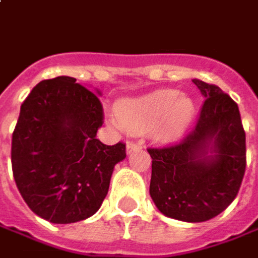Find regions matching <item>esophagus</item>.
Instances as JSON below:
<instances>
[{"instance_id":"esophagus-1","label":"esophagus","mask_w":258,"mask_h":258,"mask_svg":"<svg viewBox=\"0 0 258 258\" xmlns=\"http://www.w3.org/2000/svg\"><path fill=\"white\" fill-rule=\"evenodd\" d=\"M141 148H143V145L140 143H134V141H128L127 143V154H131V152L141 150Z\"/></svg>"}]
</instances>
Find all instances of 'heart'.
<instances>
[{"instance_id":"obj_1","label":"heart","mask_w":258,"mask_h":258,"mask_svg":"<svg viewBox=\"0 0 258 258\" xmlns=\"http://www.w3.org/2000/svg\"><path fill=\"white\" fill-rule=\"evenodd\" d=\"M194 114V100L178 90L161 89L118 103L114 124L130 133H145L151 128L157 140L168 143L183 134Z\"/></svg>"}]
</instances>
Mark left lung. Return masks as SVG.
<instances>
[{
    "mask_svg": "<svg viewBox=\"0 0 258 258\" xmlns=\"http://www.w3.org/2000/svg\"><path fill=\"white\" fill-rule=\"evenodd\" d=\"M205 97L194 128L182 141L148 148L150 195L165 216L206 222L234 201L246 171V133L239 106L220 87L192 80Z\"/></svg>",
    "mask_w": 258,
    "mask_h": 258,
    "instance_id": "obj_1",
    "label": "left lung"
}]
</instances>
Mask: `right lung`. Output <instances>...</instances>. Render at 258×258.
<instances>
[{
	"label": "right lung",
	"mask_w": 258,
	"mask_h": 258,
	"mask_svg": "<svg viewBox=\"0 0 258 258\" xmlns=\"http://www.w3.org/2000/svg\"><path fill=\"white\" fill-rule=\"evenodd\" d=\"M104 114L99 97L59 76L42 80L21 106L11 162L19 194L50 223H75L100 209L125 144L96 138Z\"/></svg>",
	"instance_id": "add662e5"
}]
</instances>
